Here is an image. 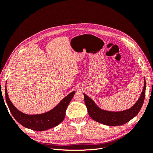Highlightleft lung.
I'll list each match as a JSON object with an SVG mask.
<instances>
[{
    "label": "left lung",
    "mask_w": 153,
    "mask_h": 153,
    "mask_svg": "<svg viewBox=\"0 0 153 153\" xmlns=\"http://www.w3.org/2000/svg\"><path fill=\"white\" fill-rule=\"evenodd\" d=\"M146 88V83L144 78L143 89L137 102L131 108L117 112L106 110L100 108L93 100L84 93L85 104L89 116L95 121L108 126H120L128 123L135 117L141 109L145 99Z\"/></svg>",
    "instance_id": "8db88e82"
}]
</instances>
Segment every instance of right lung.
I'll list each match as a JSON object with an SVG mask.
<instances>
[{"label": "right lung", "mask_w": 153, "mask_h": 153, "mask_svg": "<svg viewBox=\"0 0 153 153\" xmlns=\"http://www.w3.org/2000/svg\"><path fill=\"white\" fill-rule=\"evenodd\" d=\"M6 103L10 112L16 121L23 126L34 131H45L57 126L65 117L66 111L75 91H73L60 101L53 108L40 114H26L18 110L9 98L6 86L5 88Z\"/></svg>", "instance_id": "1"}]
</instances>
